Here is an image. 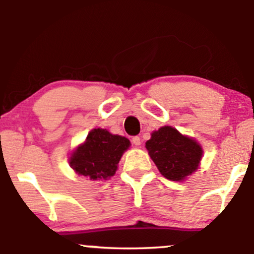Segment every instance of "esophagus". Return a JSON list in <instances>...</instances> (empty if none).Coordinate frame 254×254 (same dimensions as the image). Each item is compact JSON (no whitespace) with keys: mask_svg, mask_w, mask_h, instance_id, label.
<instances>
[{"mask_svg":"<svg viewBox=\"0 0 254 254\" xmlns=\"http://www.w3.org/2000/svg\"><path fill=\"white\" fill-rule=\"evenodd\" d=\"M131 142H132V144L135 145V147H139V145H141V138H139L138 136L132 137V139H131Z\"/></svg>","mask_w":254,"mask_h":254,"instance_id":"obj_1","label":"esophagus"}]
</instances>
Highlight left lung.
I'll return each mask as SVG.
<instances>
[{
	"label": "left lung",
	"mask_w": 254,
	"mask_h": 254,
	"mask_svg": "<svg viewBox=\"0 0 254 254\" xmlns=\"http://www.w3.org/2000/svg\"><path fill=\"white\" fill-rule=\"evenodd\" d=\"M148 153L157 170L172 182H182L199 166L202 147L172 127H162L151 133L145 143Z\"/></svg>",
	"instance_id": "left-lung-1"
}]
</instances>
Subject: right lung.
Here are the masks:
<instances>
[{"instance_id": "right-lung-1", "label": "right lung", "mask_w": 254, "mask_h": 254, "mask_svg": "<svg viewBox=\"0 0 254 254\" xmlns=\"http://www.w3.org/2000/svg\"><path fill=\"white\" fill-rule=\"evenodd\" d=\"M130 147L127 137L112 135L106 129H93L86 141L69 157L71 168L90 180H103L115 176L122 155Z\"/></svg>"}]
</instances>
